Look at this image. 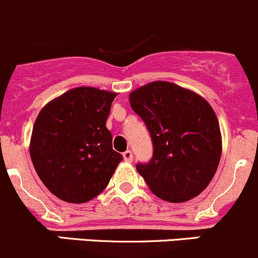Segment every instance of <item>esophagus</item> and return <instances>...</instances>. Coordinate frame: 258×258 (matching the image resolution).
I'll return each mask as SVG.
<instances>
[{"mask_svg": "<svg viewBox=\"0 0 258 258\" xmlns=\"http://www.w3.org/2000/svg\"><path fill=\"white\" fill-rule=\"evenodd\" d=\"M123 157H124V160H125V162H128V163L133 162V153L130 152V150H126V152H124Z\"/></svg>", "mask_w": 258, "mask_h": 258, "instance_id": "1", "label": "esophagus"}]
</instances>
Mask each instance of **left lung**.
Instances as JSON below:
<instances>
[{
	"label": "left lung",
	"instance_id": "1",
	"mask_svg": "<svg viewBox=\"0 0 258 258\" xmlns=\"http://www.w3.org/2000/svg\"><path fill=\"white\" fill-rule=\"evenodd\" d=\"M130 106L153 140V158L137 170L160 200L180 203L197 197L215 177L222 135L212 106L189 89L153 81L129 94Z\"/></svg>",
	"mask_w": 258,
	"mask_h": 258
}]
</instances>
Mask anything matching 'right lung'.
I'll use <instances>...</instances> for the list:
<instances>
[{"instance_id":"obj_1","label":"right lung","mask_w":258,"mask_h":258,"mask_svg":"<svg viewBox=\"0 0 258 258\" xmlns=\"http://www.w3.org/2000/svg\"><path fill=\"white\" fill-rule=\"evenodd\" d=\"M118 95L80 86L48 101L35 120L30 157L48 190L69 203H85L100 195L123 160L106 128Z\"/></svg>"}]
</instances>
